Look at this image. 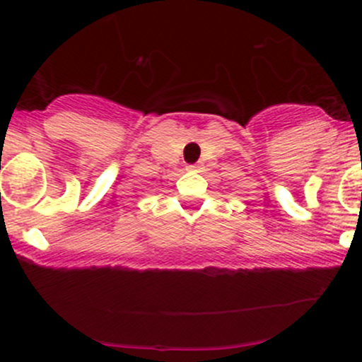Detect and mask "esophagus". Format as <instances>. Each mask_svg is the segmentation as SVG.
Masks as SVG:
<instances>
[{
	"label": "esophagus",
	"instance_id": "obj_1",
	"mask_svg": "<svg viewBox=\"0 0 362 362\" xmlns=\"http://www.w3.org/2000/svg\"><path fill=\"white\" fill-rule=\"evenodd\" d=\"M187 170H189V172H197L199 167L197 165H187Z\"/></svg>",
	"mask_w": 362,
	"mask_h": 362
}]
</instances>
